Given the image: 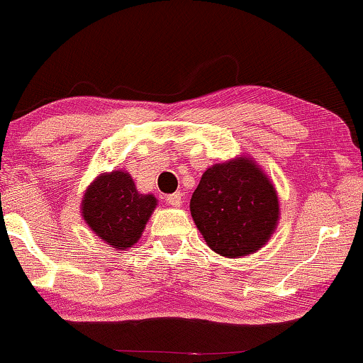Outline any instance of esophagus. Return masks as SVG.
Returning <instances> with one entry per match:
<instances>
[{"label": "esophagus", "instance_id": "1", "mask_svg": "<svg viewBox=\"0 0 363 363\" xmlns=\"http://www.w3.org/2000/svg\"><path fill=\"white\" fill-rule=\"evenodd\" d=\"M167 203L170 206H175V208H178L183 203V200H182V193L178 191V193H172V195H168L167 196Z\"/></svg>", "mask_w": 363, "mask_h": 363}]
</instances>
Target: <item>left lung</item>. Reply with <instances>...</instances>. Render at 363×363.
I'll list each match as a JSON object with an SVG mask.
<instances>
[{
	"mask_svg": "<svg viewBox=\"0 0 363 363\" xmlns=\"http://www.w3.org/2000/svg\"><path fill=\"white\" fill-rule=\"evenodd\" d=\"M190 211L206 245L225 257L259 251L274 235L281 215L274 183L247 155L206 168Z\"/></svg>",
	"mask_w": 363,
	"mask_h": 363,
	"instance_id": "left-lung-1",
	"label": "left lung"
}]
</instances>
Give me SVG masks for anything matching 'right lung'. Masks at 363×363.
<instances>
[{"instance_id": "1", "label": "right lung", "mask_w": 363, "mask_h": 363, "mask_svg": "<svg viewBox=\"0 0 363 363\" xmlns=\"http://www.w3.org/2000/svg\"><path fill=\"white\" fill-rule=\"evenodd\" d=\"M158 200L137 190L125 170L104 172L87 186L81 215L99 240L117 251H127L140 240Z\"/></svg>"}]
</instances>
